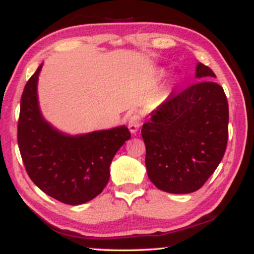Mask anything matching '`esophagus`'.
Returning a JSON list of instances; mask_svg holds the SVG:
<instances>
[{
    "label": "esophagus",
    "mask_w": 254,
    "mask_h": 254,
    "mask_svg": "<svg viewBox=\"0 0 254 254\" xmlns=\"http://www.w3.org/2000/svg\"><path fill=\"white\" fill-rule=\"evenodd\" d=\"M142 125V120H140V116L137 114L131 115L129 118V130L132 133H136L139 127Z\"/></svg>",
    "instance_id": "esophagus-1"
}]
</instances>
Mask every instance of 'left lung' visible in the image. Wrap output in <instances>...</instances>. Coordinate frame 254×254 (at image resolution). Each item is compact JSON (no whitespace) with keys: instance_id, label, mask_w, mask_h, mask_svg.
Returning <instances> with one entry per match:
<instances>
[{"instance_id":"1","label":"left lung","mask_w":254,"mask_h":254,"mask_svg":"<svg viewBox=\"0 0 254 254\" xmlns=\"http://www.w3.org/2000/svg\"><path fill=\"white\" fill-rule=\"evenodd\" d=\"M201 79L166 98L143 124L150 181L169 193L199 190L218 168L229 138V103L214 72L197 64Z\"/></svg>"}]
</instances>
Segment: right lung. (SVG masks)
Segmentation results:
<instances>
[{
    "label": "right lung",
    "mask_w": 254,
    "mask_h": 254,
    "mask_svg": "<svg viewBox=\"0 0 254 254\" xmlns=\"http://www.w3.org/2000/svg\"><path fill=\"white\" fill-rule=\"evenodd\" d=\"M37 68L24 86L17 123V143L25 171L44 193L61 203L79 205L103 191L111 160L130 139L127 127L66 136L42 117L37 103Z\"/></svg>",
    "instance_id": "1"
}]
</instances>
